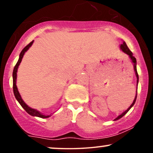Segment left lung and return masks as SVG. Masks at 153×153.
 I'll return each mask as SVG.
<instances>
[{"label":"left lung","instance_id":"1","mask_svg":"<svg viewBox=\"0 0 153 153\" xmlns=\"http://www.w3.org/2000/svg\"><path fill=\"white\" fill-rule=\"evenodd\" d=\"M120 50H122V52H124V53L127 54V55H129V58H130V59L131 60V62L133 63V66H134V72H135V75H136V77H137V87L138 82H139V76H138V74H137V60H136V58H135L134 56H133L132 52H131V51L129 50V49L128 48L127 45H126L125 42H123V43L122 44V45H120ZM137 91H136V96H135V98H134V101H133V102H132V103H131V106H129V108H128L125 111L123 112L122 114H120L119 116H118V117H117V118H116L114 121L118 120V119L122 118V117H124V116L126 114H127L128 111H129V109H130L131 107L134 106L135 101H136V99H137Z\"/></svg>","mask_w":153,"mask_h":153}]
</instances>
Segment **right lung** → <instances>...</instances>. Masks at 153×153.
Here are the masks:
<instances>
[{"label":"right lung","mask_w":153,"mask_h":153,"mask_svg":"<svg viewBox=\"0 0 153 153\" xmlns=\"http://www.w3.org/2000/svg\"><path fill=\"white\" fill-rule=\"evenodd\" d=\"M33 42H34V40H33L32 42H31L29 43V45H27V46H26L24 49H23L22 52H21L20 54H19V58L18 62H17L16 65L15 67H14V69H13V94H14L15 98L16 99L17 101H18V102L20 103V105L22 106V108H24V109L27 112L28 114H30L31 116H33V117H40V118H42V119L48 118V117H51V115L43 114L42 113H41V112L39 111H37L36 109H34V108H31V107H29V106H28V105L26 104V103L24 102V101H23V99H22V96H21V95H20V94H19V92L18 91V88H17V86H16L17 71H18L19 66V65H20V63L22 62V58H23V57H24L25 52L31 47V45H33Z\"/></svg>","instance_id":"right-lung-1"}]
</instances>
